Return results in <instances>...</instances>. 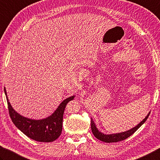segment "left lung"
Returning a JSON list of instances; mask_svg holds the SVG:
<instances>
[{
    "instance_id": "1",
    "label": "left lung",
    "mask_w": 160,
    "mask_h": 160,
    "mask_svg": "<svg viewBox=\"0 0 160 160\" xmlns=\"http://www.w3.org/2000/svg\"><path fill=\"white\" fill-rule=\"evenodd\" d=\"M150 113L145 117L142 121H141L135 127L132 128V129H129L128 131L120 132V133H116V134H104L102 132H99V129L96 127L93 120L91 118V130L92 134H94V136L98 138V139L106 143H113V142H118V141H120L122 140H125L126 138L130 137L132 134H133L137 129L139 128L141 125H142L144 122L146 121L148 118Z\"/></svg>"
}]
</instances>
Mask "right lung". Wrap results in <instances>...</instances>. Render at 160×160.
<instances>
[{
	"mask_svg": "<svg viewBox=\"0 0 160 160\" xmlns=\"http://www.w3.org/2000/svg\"><path fill=\"white\" fill-rule=\"evenodd\" d=\"M4 91L11 119L15 126L24 134L40 142H52L60 137L62 132V118L65 107L69 102L74 99V95L64 99L51 116L43 119L35 120L18 113L9 102L5 88Z\"/></svg>",
	"mask_w": 160,
	"mask_h": 160,
	"instance_id": "obj_1",
	"label": "right lung"
}]
</instances>
